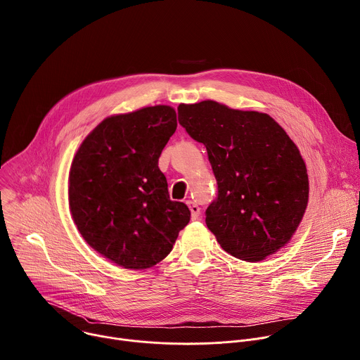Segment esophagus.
<instances>
[{
  "mask_svg": "<svg viewBox=\"0 0 360 360\" xmlns=\"http://www.w3.org/2000/svg\"><path fill=\"white\" fill-rule=\"evenodd\" d=\"M186 203H188V207H189V210H191L192 219H193V221L199 219V217H200V208L198 207V205H196L195 202H192V200H188Z\"/></svg>",
  "mask_w": 360,
  "mask_h": 360,
  "instance_id": "1",
  "label": "esophagus"
}]
</instances>
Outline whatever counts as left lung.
<instances>
[{
  "label": "left lung",
  "mask_w": 360,
  "mask_h": 360,
  "mask_svg": "<svg viewBox=\"0 0 360 360\" xmlns=\"http://www.w3.org/2000/svg\"><path fill=\"white\" fill-rule=\"evenodd\" d=\"M178 121L207 148L218 193L205 222L222 249L258 262L285 246L303 218L309 181L283 128L268 114L215 101L179 105Z\"/></svg>",
  "instance_id": "left-lung-1"
}]
</instances>
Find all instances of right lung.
Wrapping results in <instances>:
<instances>
[{"label": "right lung", "mask_w": 360, "mask_h": 360, "mask_svg": "<svg viewBox=\"0 0 360 360\" xmlns=\"http://www.w3.org/2000/svg\"><path fill=\"white\" fill-rule=\"evenodd\" d=\"M176 112L146 107L102 121L81 143L70 171V208L86 243L125 269L157 265L172 250L191 211L169 199L158 168Z\"/></svg>", "instance_id": "right-lung-1"}]
</instances>
